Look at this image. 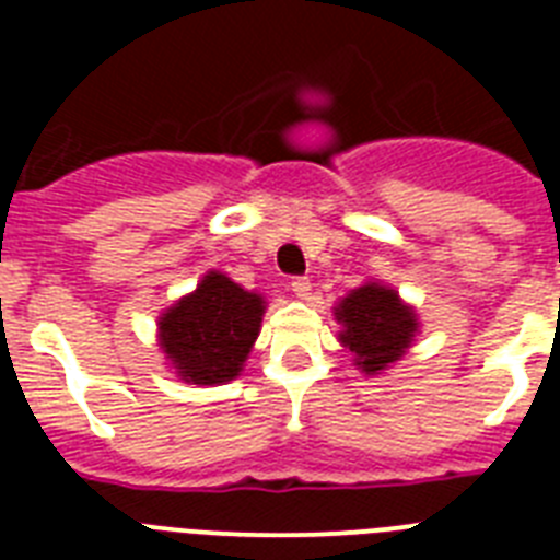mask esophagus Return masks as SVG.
I'll list each match as a JSON object with an SVG mask.
<instances>
[{
    "label": "esophagus",
    "mask_w": 560,
    "mask_h": 560,
    "mask_svg": "<svg viewBox=\"0 0 560 560\" xmlns=\"http://www.w3.org/2000/svg\"><path fill=\"white\" fill-rule=\"evenodd\" d=\"M291 291H294L296 296H303V300H308V294H311V280H308V277H291Z\"/></svg>",
    "instance_id": "1"
}]
</instances>
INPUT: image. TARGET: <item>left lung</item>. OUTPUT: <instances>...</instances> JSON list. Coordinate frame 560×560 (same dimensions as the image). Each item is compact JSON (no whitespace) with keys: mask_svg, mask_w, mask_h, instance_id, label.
I'll list each match as a JSON object with an SVG mask.
<instances>
[{"mask_svg":"<svg viewBox=\"0 0 560 560\" xmlns=\"http://www.w3.org/2000/svg\"><path fill=\"white\" fill-rule=\"evenodd\" d=\"M336 314L345 325L341 345L350 348L364 373L384 370L389 361L400 359L418 330L415 314L400 303L398 294L375 283L345 296Z\"/></svg>","mask_w":560,"mask_h":560,"instance_id":"1","label":"left lung"}]
</instances>
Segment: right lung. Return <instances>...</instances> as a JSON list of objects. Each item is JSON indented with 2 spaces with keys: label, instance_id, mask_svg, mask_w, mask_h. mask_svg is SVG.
<instances>
[{
  "label": "right lung",
  "instance_id": "obj_1",
  "mask_svg": "<svg viewBox=\"0 0 560 560\" xmlns=\"http://www.w3.org/2000/svg\"><path fill=\"white\" fill-rule=\"evenodd\" d=\"M264 319V296L210 271L190 296L160 319V339L182 378L224 384L241 373Z\"/></svg>",
  "mask_w": 560,
  "mask_h": 560
}]
</instances>
